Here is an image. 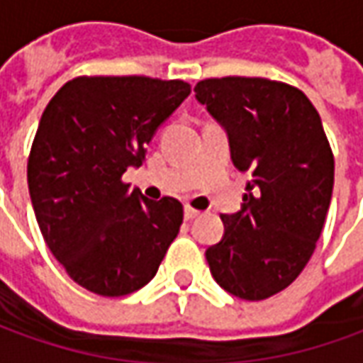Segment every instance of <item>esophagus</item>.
Here are the masks:
<instances>
[{
    "label": "esophagus",
    "mask_w": 363,
    "mask_h": 363,
    "mask_svg": "<svg viewBox=\"0 0 363 363\" xmlns=\"http://www.w3.org/2000/svg\"><path fill=\"white\" fill-rule=\"evenodd\" d=\"M197 215H199V211H197V209H194V207H186V209H184V217H186L187 221L196 219Z\"/></svg>",
    "instance_id": "esophagus-1"
}]
</instances>
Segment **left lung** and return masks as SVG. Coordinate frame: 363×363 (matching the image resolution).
<instances>
[{
	"mask_svg": "<svg viewBox=\"0 0 363 363\" xmlns=\"http://www.w3.org/2000/svg\"><path fill=\"white\" fill-rule=\"evenodd\" d=\"M194 92L227 132L233 166L253 176L241 209L221 215L209 271L229 294L264 301L301 274L326 221L334 156L322 120L304 92L269 79H207Z\"/></svg>",
	"mask_w": 363,
	"mask_h": 363,
	"instance_id": "8db88e82",
	"label": "left lung"
}]
</instances>
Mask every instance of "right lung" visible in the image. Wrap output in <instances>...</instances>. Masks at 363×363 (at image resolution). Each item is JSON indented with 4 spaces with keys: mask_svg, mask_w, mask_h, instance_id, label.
I'll use <instances>...</instances> for the list:
<instances>
[{
    "mask_svg": "<svg viewBox=\"0 0 363 363\" xmlns=\"http://www.w3.org/2000/svg\"><path fill=\"white\" fill-rule=\"evenodd\" d=\"M189 92L184 81L79 77L47 104L27 162L29 196L47 247L86 291L142 289L179 233L182 203L152 201L122 174L142 166L156 130Z\"/></svg>",
    "mask_w": 363,
    "mask_h": 363,
    "instance_id": "add662e5",
    "label": "right lung"
}]
</instances>
